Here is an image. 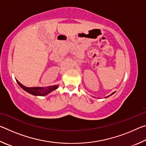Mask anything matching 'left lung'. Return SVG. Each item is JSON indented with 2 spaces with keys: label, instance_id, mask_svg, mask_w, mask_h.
I'll return each instance as SVG.
<instances>
[{
  "label": "left lung",
  "instance_id": "1",
  "mask_svg": "<svg viewBox=\"0 0 146 146\" xmlns=\"http://www.w3.org/2000/svg\"><path fill=\"white\" fill-rule=\"evenodd\" d=\"M115 93V92L114 93H111V95H109V96H107V97H106L105 98H108V97H110V96H111L112 95H113V94H114Z\"/></svg>",
  "mask_w": 146,
  "mask_h": 146
}]
</instances>
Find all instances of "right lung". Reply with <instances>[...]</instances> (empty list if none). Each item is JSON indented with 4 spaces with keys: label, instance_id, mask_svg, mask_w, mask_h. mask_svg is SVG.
<instances>
[{
    "label": "right lung",
    "instance_id": "1",
    "mask_svg": "<svg viewBox=\"0 0 146 146\" xmlns=\"http://www.w3.org/2000/svg\"><path fill=\"white\" fill-rule=\"evenodd\" d=\"M17 82L18 84L21 86L22 89H23L26 92L31 94V95L35 96H46L48 95L49 93L52 92L53 91L56 90L58 88V85H54L51 86H48V87L43 88V87H26L23 86L21 83H20L18 80H17Z\"/></svg>",
    "mask_w": 146,
    "mask_h": 146
}]
</instances>
